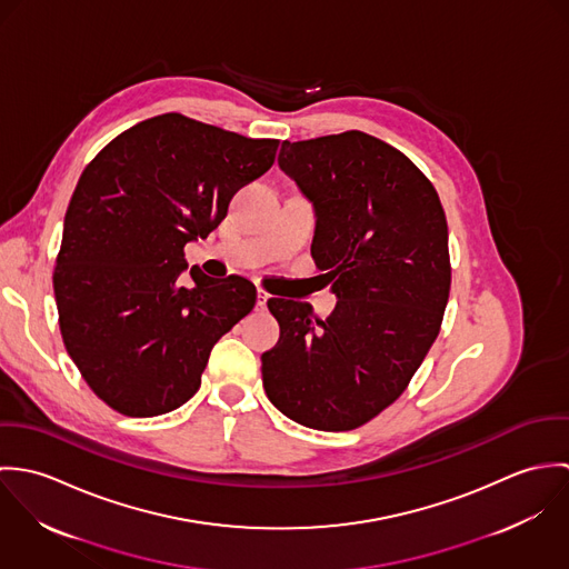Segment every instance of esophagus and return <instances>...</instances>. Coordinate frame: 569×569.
I'll return each mask as SVG.
<instances>
[{
	"instance_id": "obj_1",
	"label": "esophagus",
	"mask_w": 569,
	"mask_h": 569,
	"mask_svg": "<svg viewBox=\"0 0 569 569\" xmlns=\"http://www.w3.org/2000/svg\"><path fill=\"white\" fill-rule=\"evenodd\" d=\"M267 300H269V296H267L262 289H258V291H256V309H264V307H267Z\"/></svg>"
}]
</instances>
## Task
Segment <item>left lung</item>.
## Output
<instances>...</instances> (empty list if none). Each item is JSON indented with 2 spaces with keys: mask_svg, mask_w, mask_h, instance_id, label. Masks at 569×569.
<instances>
[{
  "mask_svg": "<svg viewBox=\"0 0 569 569\" xmlns=\"http://www.w3.org/2000/svg\"><path fill=\"white\" fill-rule=\"evenodd\" d=\"M278 166L313 206L311 253L337 307L318 320L309 302H267L280 339L260 357L262 386L291 420L348 431L403 395L438 337L451 287L445 210L401 151L361 131L284 140Z\"/></svg>",
  "mask_w": 569,
  "mask_h": 569,
  "instance_id": "1",
  "label": "left lung"
}]
</instances>
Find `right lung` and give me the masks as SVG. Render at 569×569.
I'll use <instances>...</instances> for the list:
<instances>
[{
	"label": "right lung",
	"mask_w": 569,
	"mask_h": 569,
	"mask_svg": "<svg viewBox=\"0 0 569 569\" xmlns=\"http://www.w3.org/2000/svg\"><path fill=\"white\" fill-rule=\"evenodd\" d=\"M251 140L179 113L144 120L82 170L63 223L54 298L82 379L120 413L149 418L201 386L214 343L256 305L241 276L210 278L183 247L206 239L232 194L276 158Z\"/></svg>",
	"instance_id": "right-lung-1"
}]
</instances>
